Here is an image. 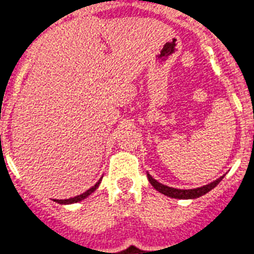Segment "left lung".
<instances>
[{"label":"left lung","instance_id":"left-lung-1","mask_svg":"<svg viewBox=\"0 0 254 254\" xmlns=\"http://www.w3.org/2000/svg\"><path fill=\"white\" fill-rule=\"evenodd\" d=\"M147 178H148V182L152 185L153 189L156 190V191H159L160 193H163V195L169 196V197H174V199H197V197L205 195L206 192H209L210 190L214 189V187H216L221 181H222L223 176L219 177L218 180L208 183V185H204V186L197 187V189H189V190L174 189V187H169L167 186V185H163V183L157 182L155 178H152V176H150L148 172H147Z\"/></svg>","mask_w":254,"mask_h":254}]
</instances>
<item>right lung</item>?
Wrapping results in <instances>:
<instances>
[{
	"mask_svg": "<svg viewBox=\"0 0 254 254\" xmlns=\"http://www.w3.org/2000/svg\"><path fill=\"white\" fill-rule=\"evenodd\" d=\"M101 182H102V178L98 181V182L95 183L94 186L91 187V189H89L87 191H85L84 193H81V195H77V196H74V197H69V199H64V200H57V199H55L54 201H55V203L62 204V205H68V204H74V203H78V201H82L84 199H86L87 196H90L91 193L94 192L95 190L99 187Z\"/></svg>",
	"mask_w": 254,
	"mask_h": 254,
	"instance_id": "1",
	"label": "right lung"
}]
</instances>
